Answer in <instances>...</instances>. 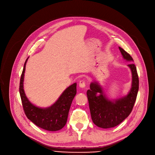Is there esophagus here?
<instances>
[{"instance_id":"obj_1","label":"esophagus","mask_w":155,"mask_h":155,"mask_svg":"<svg viewBox=\"0 0 155 155\" xmlns=\"http://www.w3.org/2000/svg\"><path fill=\"white\" fill-rule=\"evenodd\" d=\"M79 86L81 88H84L85 87V81L84 80H81L79 82Z\"/></svg>"}]
</instances>
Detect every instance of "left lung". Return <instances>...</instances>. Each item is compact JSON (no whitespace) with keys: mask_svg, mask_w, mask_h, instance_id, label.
<instances>
[{"mask_svg":"<svg viewBox=\"0 0 155 155\" xmlns=\"http://www.w3.org/2000/svg\"><path fill=\"white\" fill-rule=\"evenodd\" d=\"M124 58L128 61L133 59L123 48L119 47ZM133 75L132 88L129 93L122 99L114 102L109 101L103 94L102 88L97 83L90 85L91 89L87 91L91 117L93 123L101 128H111L120 124L131 114L139 89V77L135 64L133 63L128 64Z\"/></svg>","mask_w":155,"mask_h":155,"instance_id":"8db88e82","label":"left lung"}]
</instances>
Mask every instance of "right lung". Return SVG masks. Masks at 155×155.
<instances>
[{"label":"right lung","mask_w":155,"mask_h":155,"mask_svg":"<svg viewBox=\"0 0 155 155\" xmlns=\"http://www.w3.org/2000/svg\"><path fill=\"white\" fill-rule=\"evenodd\" d=\"M27 60L24 65L19 84V93L24 113L31 121L40 128L50 131H58L67 123L71 104L77 93V84L68 87L52 106L46 109L37 107L28 101L23 89Z\"/></svg>","instance_id":"right-lung-1"}]
</instances>
